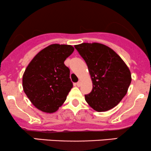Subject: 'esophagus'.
<instances>
[{
	"instance_id": "1",
	"label": "esophagus",
	"mask_w": 151,
	"mask_h": 151,
	"mask_svg": "<svg viewBox=\"0 0 151 151\" xmlns=\"http://www.w3.org/2000/svg\"><path fill=\"white\" fill-rule=\"evenodd\" d=\"M81 84V81L80 80H79V81H78V82L77 83V86H80Z\"/></svg>"
}]
</instances>
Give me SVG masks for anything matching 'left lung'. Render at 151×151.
I'll return each mask as SVG.
<instances>
[{
    "label": "left lung",
    "mask_w": 151,
    "mask_h": 151,
    "mask_svg": "<svg viewBox=\"0 0 151 151\" xmlns=\"http://www.w3.org/2000/svg\"><path fill=\"white\" fill-rule=\"evenodd\" d=\"M85 60L93 88L85 95L87 104L96 111H106L119 104L131 82V74L124 60L111 48L98 42L74 45Z\"/></svg>",
    "instance_id": "left-lung-1"
}]
</instances>
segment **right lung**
<instances>
[{
    "label": "right lung",
    "instance_id": "1",
    "mask_svg": "<svg viewBox=\"0 0 151 151\" xmlns=\"http://www.w3.org/2000/svg\"><path fill=\"white\" fill-rule=\"evenodd\" d=\"M74 48L52 44L40 51L26 67L22 88L31 103L45 113L56 112L73 87L70 69L64 62Z\"/></svg>",
    "mask_w": 151,
    "mask_h": 151
}]
</instances>
